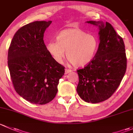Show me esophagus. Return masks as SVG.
<instances>
[{
  "label": "esophagus",
  "mask_w": 133,
  "mask_h": 133,
  "mask_svg": "<svg viewBox=\"0 0 133 133\" xmlns=\"http://www.w3.org/2000/svg\"><path fill=\"white\" fill-rule=\"evenodd\" d=\"M72 72V70H70V69H65V74H69L70 72Z\"/></svg>",
  "instance_id": "obj_1"
}]
</instances>
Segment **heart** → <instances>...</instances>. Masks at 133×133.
<instances>
[{
    "label": "heart",
    "mask_w": 133,
    "mask_h": 133,
    "mask_svg": "<svg viewBox=\"0 0 133 133\" xmlns=\"http://www.w3.org/2000/svg\"><path fill=\"white\" fill-rule=\"evenodd\" d=\"M98 46V41L94 35H87L78 28L66 29L57 36V41L46 43L48 52L58 63L65 57V50L68 61L76 67L88 65L94 59Z\"/></svg>",
    "instance_id": "heart-1"
}]
</instances>
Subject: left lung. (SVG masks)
<instances>
[{
  "mask_svg": "<svg viewBox=\"0 0 133 133\" xmlns=\"http://www.w3.org/2000/svg\"><path fill=\"white\" fill-rule=\"evenodd\" d=\"M98 25L100 43L95 57L84 68L77 70L79 83L77 91L87 102L95 104L108 99L120 85L127 68L125 45L113 26L95 21Z\"/></svg>",
  "mask_w": 133,
  "mask_h": 133,
  "instance_id": "left-lung-1",
  "label": "left lung"
}]
</instances>
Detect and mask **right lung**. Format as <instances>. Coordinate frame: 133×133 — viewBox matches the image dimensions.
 <instances>
[{
	"mask_svg": "<svg viewBox=\"0 0 133 133\" xmlns=\"http://www.w3.org/2000/svg\"><path fill=\"white\" fill-rule=\"evenodd\" d=\"M52 21H36L20 27L15 34L8 55V65L15 90L35 104L54 99L65 67L46 50L44 32Z\"/></svg>",
	"mask_w": 133,
	"mask_h": 133,
	"instance_id": "right-lung-1",
	"label": "right lung"
}]
</instances>
